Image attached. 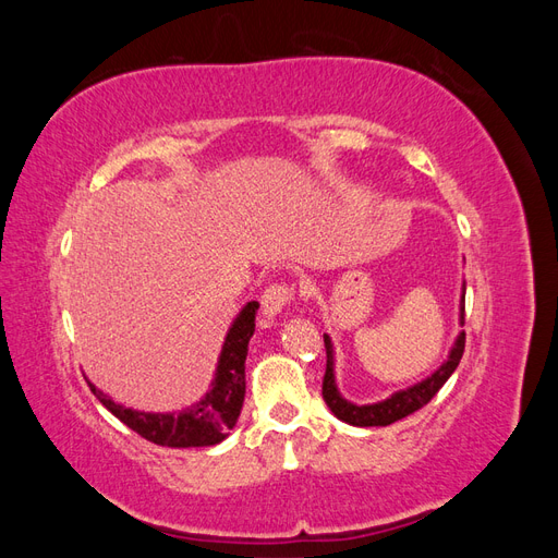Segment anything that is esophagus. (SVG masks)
Returning a JSON list of instances; mask_svg holds the SVG:
<instances>
[{
  "label": "esophagus",
  "instance_id": "obj_1",
  "mask_svg": "<svg viewBox=\"0 0 558 558\" xmlns=\"http://www.w3.org/2000/svg\"><path fill=\"white\" fill-rule=\"evenodd\" d=\"M293 293H295L293 286H289V283L267 286L263 293V314L267 318H275L277 314H281V310L293 300Z\"/></svg>",
  "mask_w": 558,
  "mask_h": 558
}]
</instances>
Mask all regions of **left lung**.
<instances>
[{
    "label": "left lung",
    "instance_id": "8db88e82",
    "mask_svg": "<svg viewBox=\"0 0 558 558\" xmlns=\"http://www.w3.org/2000/svg\"><path fill=\"white\" fill-rule=\"evenodd\" d=\"M463 318H465V286L461 293V326L465 324ZM324 342H326V359H328L326 375H324L326 404L337 418L344 421V424L369 428V426H391V424H396V421L410 416L416 410L424 408V404H428L435 398V393L445 386V381L453 375V369L459 367V363L463 359V349H465V332L463 330L459 332V337H456V342L449 351V359L440 367H437L430 377L421 379L418 384H414L410 388H402V391L393 393L391 398L373 402V404H356V402H349L347 398L340 396V391H337V384H335V353H332V342L328 335H324Z\"/></svg>",
    "mask_w": 558,
    "mask_h": 558
}]
</instances>
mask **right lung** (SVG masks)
Instances as JSON below:
<instances>
[{
  "label": "right lung",
  "instance_id": "1",
  "mask_svg": "<svg viewBox=\"0 0 558 558\" xmlns=\"http://www.w3.org/2000/svg\"><path fill=\"white\" fill-rule=\"evenodd\" d=\"M256 312L258 302H246V307L232 320L209 393L189 410L179 414L134 412L123 408V404H116L93 384H88L90 391L116 418H121L128 428L154 445L181 449L211 447L223 442L232 426L238 424L244 404V361L248 353V340L253 337V330H256Z\"/></svg>",
  "mask_w": 558,
  "mask_h": 558
}]
</instances>
